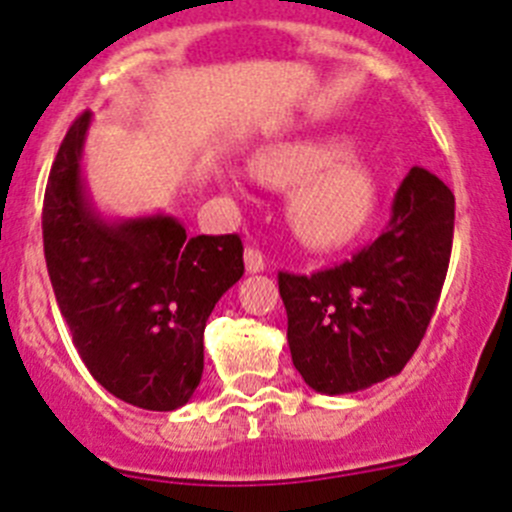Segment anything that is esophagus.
<instances>
[{
  "instance_id": "34e87169",
  "label": "esophagus",
  "mask_w": 512,
  "mask_h": 512,
  "mask_svg": "<svg viewBox=\"0 0 512 512\" xmlns=\"http://www.w3.org/2000/svg\"><path fill=\"white\" fill-rule=\"evenodd\" d=\"M245 267L247 273H262L265 270V257H262V252L257 247H247L245 250Z\"/></svg>"
}]
</instances>
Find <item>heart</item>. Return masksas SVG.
Wrapping results in <instances>:
<instances>
[{
    "instance_id": "b5f03b06",
    "label": "heart",
    "mask_w": 512,
    "mask_h": 512,
    "mask_svg": "<svg viewBox=\"0 0 512 512\" xmlns=\"http://www.w3.org/2000/svg\"><path fill=\"white\" fill-rule=\"evenodd\" d=\"M252 165L270 186L296 188L290 224L306 245L344 247L372 219L375 178L357 155H349V142L336 137L278 142L265 147Z\"/></svg>"
}]
</instances>
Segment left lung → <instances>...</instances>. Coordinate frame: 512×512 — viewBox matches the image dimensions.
I'll return each instance as SVG.
<instances>
[{
  "label": "left lung",
  "mask_w": 512,
  "mask_h": 512,
  "mask_svg": "<svg viewBox=\"0 0 512 512\" xmlns=\"http://www.w3.org/2000/svg\"><path fill=\"white\" fill-rule=\"evenodd\" d=\"M451 239L454 193L416 165L370 247L331 270L278 275L290 357L308 388L357 393L403 370L439 303Z\"/></svg>",
  "instance_id": "1"
}]
</instances>
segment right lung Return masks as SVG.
Instances as JSON below:
<instances>
[{
	"label": "right lung",
	"mask_w": 512,
	"mask_h": 512,
	"mask_svg": "<svg viewBox=\"0 0 512 512\" xmlns=\"http://www.w3.org/2000/svg\"><path fill=\"white\" fill-rule=\"evenodd\" d=\"M91 112L63 137L43 204V245L55 301L84 365L114 398L176 411L204 372V329L242 278V239L188 237L173 216L104 219L81 158Z\"/></svg>",
	"instance_id": "obj_1"
}]
</instances>
